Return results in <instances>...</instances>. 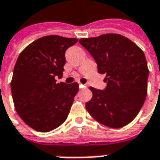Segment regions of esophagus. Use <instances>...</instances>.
Listing matches in <instances>:
<instances>
[{"instance_id": "1", "label": "esophagus", "mask_w": 160, "mask_h": 160, "mask_svg": "<svg viewBox=\"0 0 160 160\" xmlns=\"http://www.w3.org/2000/svg\"><path fill=\"white\" fill-rule=\"evenodd\" d=\"M79 87H80V88H85L86 85H84V84H79Z\"/></svg>"}]
</instances>
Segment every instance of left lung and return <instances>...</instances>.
<instances>
[{"label": "left lung", "mask_w": 160, "mask_h": 160, "mask_svg": "<svg viewBox=\"0 0 160 160\" xmlns=\"http://www.w3.org/2000/svg\"><path fill=\"white\" fill-rule=\"evenodd\" d=\"M98 73L104 74L103 90L90 87L92 97L85 108L94 120L110 128H122L137 116L148 89V69L143 51L120 34L81 38Z\"/></svg>", "instance_id": "8db88e82"}]
</instances>
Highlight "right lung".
Here are the masks:
<instances>
[{
    "label": "right lung",
    "mask_w": 160,
    "mask_h": 160,
    "mask_svg": "<svg viewBox=\"0 0 160 160\" xmlns=\"http://www.w3.org/2000/svg\"><path fill=\"white\" fill-rule=\"evenodd\" d=\"M77 38L50 35L29 44L13 69L11 88L15 110L22 121L40 132L53 131L68 118L78 84L57 83L63 76L65 53Z\"/></svg>",
    "instance_id": "obj_1"
}]
</instances>
